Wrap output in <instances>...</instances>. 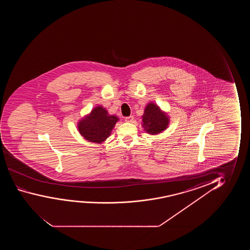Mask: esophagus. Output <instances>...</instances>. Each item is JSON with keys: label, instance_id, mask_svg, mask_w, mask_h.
I'll use <instances>...</instances> for the list:
<instances>
[{"label": "esophagus", "instance_id": "1", "mask_svg": "<svg viewBox=\"0 0 250 250\" xmlns=\"http://www.w3.org/2000/svg\"><path fill=\"white\" fill-rule=\"evenodd\" d=\"M125 122H127V123H132L133 122L134 120V117L133 116H129L126 117L125 118Z\"/></svg>", "mask_w": 250, "mask_h": 250}]
</instances>
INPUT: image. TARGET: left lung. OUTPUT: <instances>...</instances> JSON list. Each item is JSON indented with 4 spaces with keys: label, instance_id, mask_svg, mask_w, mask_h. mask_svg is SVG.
<instances>
[{
    "label": "left lung",
    "instance_id": "8db88e82",
    "mask_svg": "<svg viewBox=\"0 0 250 250\" xmlns=\"http://www.w3.org/2000/svg\"><path fill=\"white\" fill-rule=\"evenodd\" d=\"M142 125L151 135L161 133L167 128L169 117L155 103H149L144 109Z\"/></svg>",
    "mask_w": 250,
    "mask_h": 250
}]
</instances>
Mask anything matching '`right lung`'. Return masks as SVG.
<instances>
[{"instance_id": "add662e5", "label": "right lung", "mask_w": 250, "mask_h": 250, "mask_svg": "<svg viewBox=\"0 0 250 250\" xmlns=\"http://www.w3.org/2000/svg\"><path fill=\"white\" fill-rule=\"evenodd\" d=\"M118 121V117L108 114L103 106H97L79 120L78 129L86 140L94 144H103L109 137Z\"/></svg>"}]
</instances>
